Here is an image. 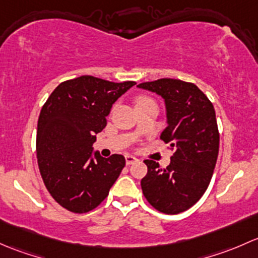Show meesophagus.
Instances as JSON below:
<instances>
[{
  "label": "esophagus",
  "mask_w": 258,
  "mask_h": 258,
  "mask_svg": "<svg viewBox=\"0 0 258 258\" xmlns=\"http://www.w3.org/2000/svg\"><path fill=\"white\" fill-rule=\"evenodd\" d=\"M137 161H138V159L135 158V156H133V155H125V163H126V165H132V164L137 163Z\"/></svg>",
  "instance_id": "1"
}]
</instances>
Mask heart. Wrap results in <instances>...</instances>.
<instances>
[{"mask_svg": "<svg viewBox=\"0 0 258 258\" xmlns=\"http://www.w3.org/2000/svg\"><path fill=\"white\" fill-rule=\"evenodd\" d=\"M147 100H151L150 98H148V97H139L137 99V103H142V102H147Z\"/></svg>", "mask_w": 258, "mask_h": 258, "instance_id": "1", "label": "heart"}]
</instances>
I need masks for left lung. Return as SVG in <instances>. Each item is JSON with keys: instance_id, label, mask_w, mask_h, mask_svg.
Returning <instances> with one entry per match:
<instances>
[{"instance_id": "obj_1", "label": "left lung", "mask_w": 258, "mask_h": 258, "mask_svg": "<svg viewBox=\"0 0 258 258\" xmlns=\"http://www.w3.org/2000/svg\"><path fill=\"white\" fill-rule=\"evenodd\" d=\"M138 88L164 99L168 126L160 139L175 149L165 169L144 160L148 174L142 179L143 194L158 211L180 214L200 200L214 174L220 144L214 105L195 84L180 79L145 82Z\"/></svg>"}]
</instances>
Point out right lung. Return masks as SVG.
<instances>
[{"mask_svg": "<svg viewBox=\"0 0 258 258\" xmlns=\"http://www.w3.org/2000/svg\"><path fill=\"white\" fill-rule=\"evenodd\" d=\"M135 82L82 76L60 83L42 107L37 125V159L52 198L76 214L95 209L125 166V158H102L95 134L107 125L111 105Z\"/></svg>", "mask_w": 258, "mask_h": 258, "instance_id": "right-lung-1", "label": "right lung"}]
</instances>
